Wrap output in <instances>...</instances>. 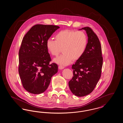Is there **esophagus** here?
Listing matches in <instances>:
<instances>
[{
  "mask_svg": "<svg viewBox=\"0 0 123 123\" xmlns=\"http://www.w3.org/2000/svg\"><path fill=\"white\" fill-rule=\"evenodd\" d=\"M64 68V66H63V65H59V69H60V70H62V69H63Z\"/></svg>",
  "mask_w": 123,
  "mask_h": 123,
  "instance_id": "esophagus-1",
  "label": "esophagus"
}]
</instances>
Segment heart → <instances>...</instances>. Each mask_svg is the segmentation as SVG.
<instances>
[{"label": "heart", "instance_id": "b5f03b06", "mask_svg": "<svg viewBox=\"0 0 123 123\" xmlns=\"http://www.w3.org/2000/svg\"><path fill=\"white\" fill-rule=\"evenodd\" d=\"M55 40L48 39L46 43L47 49L52 56L57 57L62 49L63 54L54 61L63 65L70 64L72 60L76 61L82 57L86 49L87 37L82 31L64 30L59 31Z\"/></svg>", "mask_w": 123, "mask_h": 123}]
</instances>
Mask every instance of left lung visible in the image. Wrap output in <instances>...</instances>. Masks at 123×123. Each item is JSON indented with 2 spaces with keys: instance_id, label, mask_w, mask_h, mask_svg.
<instances>
[{
  "instance_id": "obj_1",
  "label": "left lung",
  "mask_w": 123,
  "mask_h": 123,
  "mask_svg": "<svg viewBox=\"0 0 123 123\" xmlns=\"http://www.w3.org/2000/svg\"><path fill=\"white\" fill-rule=\"evenodd\" d=\"M88 37L85 51L72 66L73 76L69 82L71 92L78 97L90 94L101 76L103 64L101 47L99 40L93 30L84 27Z\"/></svg>"
}]
</instances>
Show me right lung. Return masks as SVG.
I'll return each instance as SVG.
<instances>
[{"mask_svg":"<svg viewBox=\"0 0 123 123\" xmlns=\"http://www.w3.org/2000/svg\"><path fill=\"white\" fill-rule=\"evenodd\" d=\"M59 27L36 24L26 33L19 51L18 72L24 88L31 94L45 92L52 77L58 72V65L50 64L51 59L47 41Z\"/></svg>","mask_w":123,"mask_h":123,"instance_id":"1","label":"right lung"}]
</instances>
